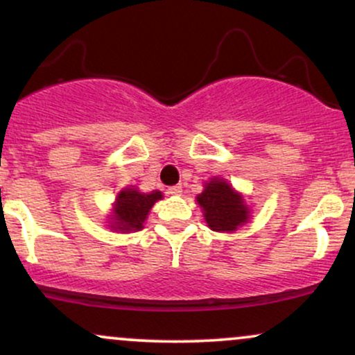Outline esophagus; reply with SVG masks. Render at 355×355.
I'll list each match as a JSON object with an SVG mask.
<instances>
[{
    "label": "esophagus",
    "instance_id": "34e87169",
    "mask_svg": "<svg viewBox=\"0 0 355 355\" xmlns=\"http://www.w3.org/2000/svg\"><path fill=\"white\" fill-rule=\"evenodd\" d=\"M182 191H183V189L180 185H173V187H170V189H168L170 195H180Z\"/></svg>",
    "mask_w": 355,
    "mask_h": 355
}]
</instances>
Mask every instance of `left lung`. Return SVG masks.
I'll return each mask as SVG.
<instances>
[{
  "mask_svg": "<svg viewBox=\"0 0 355 355\" xmlns=\"http://www.w3.org/2000/svg\"><path fill=\"white\" fill-rule=\"evenodd\" d=\"M197 202L202 207L207 225L215 232L237 230L250 217L242 195L223 178L215 177L205 183V190L198 195Z\"/></svg>",
  "mask_w": 355,
  "mask_h": 355,
  "instance_id": "left-lung-1",
  "label": "left lung"
}]
</instances>
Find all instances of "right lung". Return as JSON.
I'll return each instance as SVG.
<instances>
[{
  "instance_id": "right-lung-1",
  "label": "right lung",
  "mask_w": 355,
  "mask_h": 355,
  "mask_svg": "<svg viewBox=\"0 0 355 355\" xmlns=\"http://www.w3.org/2000/svg\"><path fill=\"white\" fill-rule=\"evenodd\" d=\"M164 197L162 191L153 190L152 193H141L133 187L123 189L118 193L115 207H113L112 227L113 230L132 232L144 229V222L155 202Z\"/></svg>"
}]
</instances>
